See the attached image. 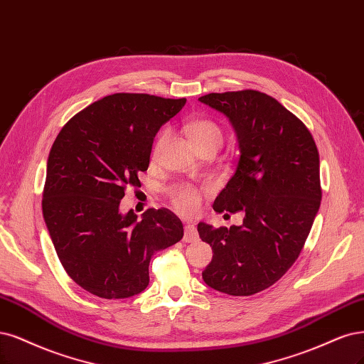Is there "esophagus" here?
<instances>
[{
	"instance_id": "1",
	"label": "esophagus",
	"mask_w": 364,
	"mask_h": 364,
	"mask_svg": "<svg viewBox=\"0 0 364 364\" xmlns=\"http://www.w3.org/2000/svg\"><path fill=\"white\" fill-rule=\"evenodd\" d=\"M198 240V233L193 224H186L185 225V232H183V241L185 242H196Z\"/></svg>"
}]
</instances>
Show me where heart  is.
I'll use <instances>...</instances> for the list:
<instances>
[{"label":"heart","mask_w":364,"mask_h":364,"mask_svg":"<svg viewBox=\"0 0 364 364\" xmlns=\"http://www.w3.org/2000/svg\"><path fill=\"white\" fill-rule=\"evenodd\" d=\"M186 132L190 135L191 141L197 149L209 146V144L221 146L223 143V131L218 124L210 119L191 120L186 124ZM164 141H166V134L161 132L154 143V149H152L154 158H158V155L161 154V149L164 146ZM168 197L171 200V203L174 205V208L179 209L181 212L191 214V212H196L198 209L200 200H202V193H200L193 185L179 183L170 188Z\"/></svg>","instance_id":"b5f03b06"}]
</instances>
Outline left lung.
I'll list each match as a JSON object with an SVG mask.
<instances>
[{
  "label": "left lung",
  "mask_w": 364,
  "mask_h": 364,
  "mask_svg": "<svg viewBox=\"0 0 364 364\" xmlns=\"http://www.w3.org/2000/svg\"><path fill=\"white\" fill-rule=\"evenodd\" d=\"M198 101L229 119L240 146L214 210L244 214L230 229L198 223L214 253L202 275L218 292L253 295L280 280L301 253L322 197L319 154L306 124L265 93H209Z\"/></svg>",
  "instance_id": "8db88e82"
}]
</instances>
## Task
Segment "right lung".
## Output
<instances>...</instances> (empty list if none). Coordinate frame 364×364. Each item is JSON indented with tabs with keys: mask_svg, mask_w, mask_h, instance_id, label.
<instances>
[{
	"mask_svg": "<svg viewBox=\"0 0 364 364\" xmlns=\"http://www.w3.org/2000/svg\"><path fill=\"white\" fill-rule=\"evenodd\" d=\"M186 99L116 93L73 116L51 147L42 210L57 256L69 277L99 298L143 292L152 256L183 236L168 209L136 220L119 210L127 186H139L155 135Z\"/></svg>",
	"mask_w": 364,
	"mask_h": 364,
	"instance_id": "obj_1",
	"label": "right lung"
}]
</instances>
